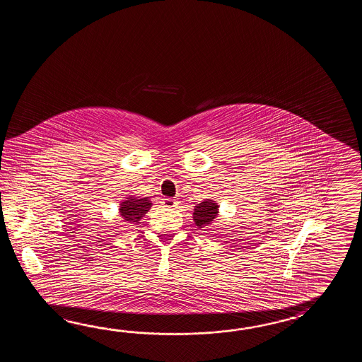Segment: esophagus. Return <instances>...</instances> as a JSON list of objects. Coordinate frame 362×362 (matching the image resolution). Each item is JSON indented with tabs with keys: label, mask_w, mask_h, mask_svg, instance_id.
<instances>
[{
	"label": "esophagus",
	"mask_w": 362,
	"mask_h": 362,
	"mask_svg": "<svg viewBox=\"0 0 362 362\" xmlns=\"http://www.w3.org/2000/svg\"><path fill=\"white\" fill-rule=\"evenodd\" d=\"M162 204L163 207L175 208L177 207L178 202L177 199H173V198H163Z\"/></svg>",
	"instance_id": "esophagus-1"
}]
</instances>
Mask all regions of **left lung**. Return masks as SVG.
<instances>
[{
  "mask_svg": "<svg viewBox=\"0 0 362 362\" xmlns=\"http://www.w3.org/2000/svg\"><path fill=\"white\" fill-rule=\"evenodd\" d=\"M217 215H218V204L215 200L206 199L194 208L192 220L198 228H206L209 223H214Z\"/></svg>",
  "mask_w": 362,
  "mask_h": 362,
  "instance_id": "8db88e82",
  "label": "left lung"
}]
</instances>
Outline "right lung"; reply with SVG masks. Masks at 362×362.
<instances>
[{"instance_id": "right-lung-1", "label": "right lung", "mask_w": 362, "mask_h": 362, "mask_svg": "<svg viewBox=\"0 0 362 362\" xmlns=\"http://www.w3.org/2000/svg\"><path fill=\"white\" fill-rule=\"evenodd\" d=\"M153 203L151 200L147 198H136V197H128L127 199L123 200L119 206V212L123 218V221L127 223H137L139 220L148 212Z\"/></svg>"}]
</instances>
